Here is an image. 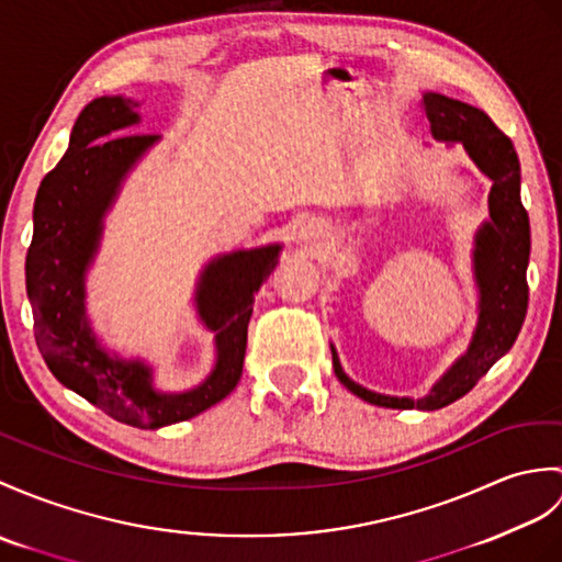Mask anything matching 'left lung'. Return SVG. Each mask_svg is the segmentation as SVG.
<instances>
[{"mask_svg":"<svg viewBox=\"0 0 562 562\" xmlns=\"http://www.w3.org/2000/svg\"><path fill=\"white\" fill-rule=\"evenodd\" d=\"M422 108L428 116L430 134L438 140H462L472 160L493 179L488 195L491 222L476 234V282L481 290V313L474 340L467 355L440 378L426 397H390L378 395L342 371L333 349V369L340 383L357 397L390 409H426L448 407L464 397L505 351H510L521 323L527 316L529 284L527 263L531 249L529 215L519 199V160L513 140L507 138L491 116L472 104L426 93Z\"/></svg>","mask_w":562,"mask_h":562,"instance_id":"8db88e82","label":"left lung"}]
</instances>
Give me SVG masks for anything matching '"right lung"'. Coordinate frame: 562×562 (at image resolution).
<instances>
[{
  "instance_id": "add662e5",
  "label": "right lung",
  "mask_w": 562,
  "mask_h": 562,
  "mask_svg": "<svg viewBox=\"0 0 562 562\" xmlns=\"http://www.w3.org/2000/svg\"><path fill=\"white\" fill-rule=\"evenodd\" d=\"M136 108L128 98H95L78 114L69 150L35 195L25 286L37 349L57 381L116 422L160 428L193 419L237 387L254 296L276 270L280 246L222 256L205 268L195 304L215 333L217 363L199 387L160 393L148 367L110 357L86 323L83 272L122 177L158 140L155 134H122L138 122Z\"/></svg>"
}]
</instances>
